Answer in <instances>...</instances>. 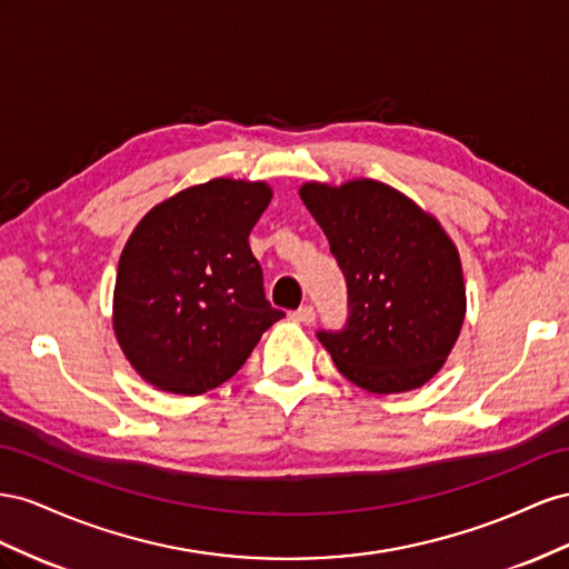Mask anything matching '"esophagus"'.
I'll list each match as a JSON object with an SVG mask.
<instances>
[{"label":"esophagus","instance_id":"34e87169","mask_svg":"<svg viewBox=\"0 0 569 569\" xmlns=\"http://www.w3.org/2000/svg\"><path fill=\"white\" fill-rule=\"evenodd\" d=\"M293 319L300 321V323H305V327H310V323H315V307H310V305L300 307V310L293 312Z\"/></svg>","mask_w":569,"mask_h":569}]
</instances>
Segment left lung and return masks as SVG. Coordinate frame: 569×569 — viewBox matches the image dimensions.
I'll return each mask as SVG.
<instances>
[{"label": "left lung", "instance_id": "8db88e82", "mask_svg": "<svg viewBox=\"0 0 569 569\" xmlns=\"http://www.w3.org/2000/svg\"><path fill=\"white\" fill-rule=\"evenodd\" d=\"M300 200L346 273V329L317 333L340 375L377 396L425 386L467 312L456 242L408 194L371 178L305 183Z\"/></svg>", "mask_w": 569, "mask_h": 569}]
</instances>
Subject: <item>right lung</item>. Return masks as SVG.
I'll use <instances>...</instances> for the list:
<instances>
[{"label":"right lung","instance_id":"right-lung-1","mask_svg":"<svg viewBox=\"0 0 569 569\" xmlns=\"http://www.w3.org/2000/svg\"><path fill=\"white\" fill-rule=\"evenodd\" d=\"M269 202L264 181L212 178L152 207L126 240L113 333L159 391L200 396L229 381L283 317L248 242Z\"/></svg>","mask_w":569,"mask_h":569}]
</instances>
